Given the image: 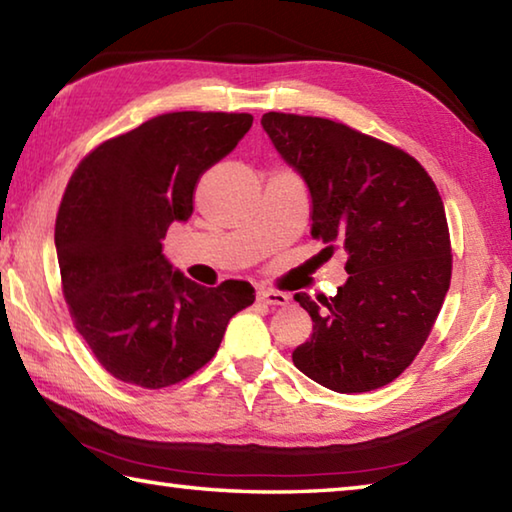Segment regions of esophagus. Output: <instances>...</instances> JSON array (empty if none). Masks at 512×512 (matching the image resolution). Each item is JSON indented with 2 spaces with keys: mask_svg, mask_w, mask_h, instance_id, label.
I'll return each mask as SVG.
<instances>
[{
  "mask_svg": "<svg viewBox=\"0 0 512 512\" xmlns=\"http://www.w3.org/2000/svg\"><path fill=\"white\" fill-rule=\"evenodd\" d=\"M257 302L266 307H284L289 302V296L282 291H273V289H259L257 291Z\"/></svg>",
  "mask_w": 512,
  "mask_h": 512,
  "instance_id": "obj_1",
  "label": "esophagus"
}]
</instances>
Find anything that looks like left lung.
Here are the masks:
<instances>
[{
    "label": "left lung",
    "mask_w": 512,
    "mask_h": 512,
    "mask_svg": "<svg viewBox=\"0 0 512 512\" xmlns=\"http://www.w3.org/2000/svg\"><path fill=\"white\" fill-rule=\"evenodd\" d=\"M262 128L307 185L311 235L348 253L334 298L293 296L314 320L293 363L336 393L391 384L427 341L452 280L443 198L409 153L345 124L266 112Z\"/></svg>",
    "instance_id": "1"
}]
</instances>
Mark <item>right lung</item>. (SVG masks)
Instances as JSON below:
<instances>
[{"instance_id": "add662e5", "label": "right lung", "mask_w": 512, "mask_h": 512, "mask_svg": "<svg viewBox=\"0 0 512 512\" xmlns=\"http://www.w3.org/2000/svg\"><path fill=\"white\" fill-rule=\"evenodd\" d=\"M246 112H167L97 146L65 189L56 253L74 325L112 377L178 384L219 350L230 318L253 305L248 282L201 287L162 253L194 212L203 173L235 151Z\"/></svg>"}]
</instances>
